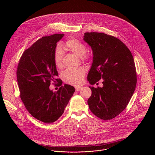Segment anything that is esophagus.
Segmentation results:
<instances>
[{
	"instance_id": "34e87169",
	"label": "esophagus",
	"mask_w": 155,
	"mask_h": 155,
	"mask_svg": "<svg viewBox=\"0 0 155 155\" xmlns=\"http://www.w3.org/2000/svg\"><path fill=\"white\" fill-rule=\"evenodd\" d=\"M82 88V87H75V90L76 91H79Z\"/></svg>"
}]
</instances>
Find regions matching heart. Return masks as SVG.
Wrapping results in <instances>:
<instances>
[{"instance_id":"heart-1","label":"heart","mask_w":155,"mask_h":155,"mask_svg":"<svg viewBox=\"0 0 155 155\" xmlns=\"http://www.w3.org/2000/svg\"><path fill=\"white\" fill-rule=\"evenodd\" d=\"M63 48L67 51L71 52L78 57H81L82 61H86L89 58L88 55L86 54V46L76 39L71 38L67 40L63 44ZM63 54L60 47L57 46L54 54V62L58 69L63 68ZM85 74V70L82 67L68 68L63 73L62 79L67 84L78 86L82 83Z\"/></svg>"}]
</instances>
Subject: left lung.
<instances>
[{
    "label": "left lung",
    "mask_w": 155,
    "mask_h": 155,
    "mask_svg": "<svg viewBox=\"0 0 155 155\" xmlns=\"http://www.w3.org/2000/svg\"><path fill=\"white\" fill-rule=\"evenodd\" d=\"M84 40L94 55L88 81L94 85L103 79V87H89L92 91L89 109L100 119L110 120L127 107L136 87L133 55L121 41L106 33L87 32Z\"/></svg>",
    "instance_id": "left-lung-1"
}]
</instances>
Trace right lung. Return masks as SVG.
I'll use <instances>...</instances> for the list:
<instances>
[{
  "mask_svg": "<svg viewBox=\"0 0 155 155\" xmlns=\"http://www.w3.org/2000/svg\"><path fill=\"white\" fill-rule=\"evenodd\" d=\"M64 34H54L38 40L25 50L20 59L17 78L20 98L30 114L46 124L55 122L63 114L74 88L65 84L50 91L51 82L60 83L54 62L57 43Z\"/></svg>",
  "mask_w": 155,
  "mask_h": 155,
  "instance_id": "1",
  "label": "right lung"
}]
</instances>
